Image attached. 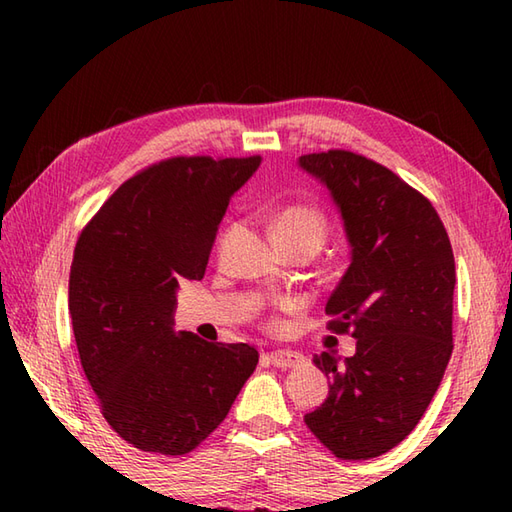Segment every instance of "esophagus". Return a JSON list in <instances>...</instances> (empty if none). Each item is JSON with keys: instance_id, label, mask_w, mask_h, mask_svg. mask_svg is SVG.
<instances>
[{"instance_id": "obj_1", "label": "esophagus", "mask_w": 512, "mask_h": 512, "mask_svg": "<svg viewBox=\"0 0 512 512\" xmlns=\"http://www.w3.org/2000/svg\"><path fill=\"white\" fill-rule=\"evenodd\" d=\"M270 365H275L279 369H292V367H299L303 363V356L297 352H288V350H277V352H270L264 356Z\"/></svg>"}]
</instances>
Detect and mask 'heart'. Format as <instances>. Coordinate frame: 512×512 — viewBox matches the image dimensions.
<instances>
[{"label": "heart", "mask_w": 512, "mask_h": 512, "mask_svg": "<svg viewBox=\"0 0 512 512\" xmlns=\"http://www.w3.org/2000/svg\"><path fill=\"white\" fill-rule=\"evenodd\" d=\"M273 233L277 242L308 244L314 250H319L325 237H328V222L312 206L290 204L277 213L273 222Z\"/></svg>", "instance_id": "b5f03b06"}]
</instances>
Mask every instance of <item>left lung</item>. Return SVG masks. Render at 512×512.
I'll list each match as a JSON object with an SVG mask.
<instances>
[{"instance_id":"left-lung-1","label":"left lung","mask_w":512,"mask_h":512,"mask_svg":"<svg viewBox=\"0 0 512 512\" xmlns=\"http://www.w3.org/2000/svg\"><path fill=\"white\" fill-rule=\"evenodd\" d=\"M328 187L350 244V266L325 314L356 354H314L328 398L308 429L341 460H369L416 429L453 352L455 259L440 215L394 171L345 149L299 158Z\"/></svg>"}]
</instances>
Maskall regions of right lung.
Listing matches in <instances>:
<instances>
[{"mask_svg": "<svg viewBox=\"0 0 512 512\" xmlns=\"http://www.w3.org/2000/svg\"><path fill=\"white\" fill-rule=\"evenodd\" d=\"M259 162H158L121 184L76 242L70 317L83 372L110 427L140 451H193L255 372V347L173 332V312L180 284L204 277L231 195Z\"/></svg>", "mask_w": 512, "mask_h": 512, "instance_id": "1", "label": "right lung"}]
</instances>
